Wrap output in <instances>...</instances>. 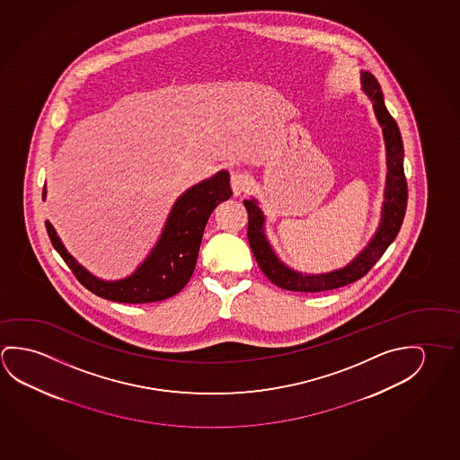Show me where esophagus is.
<instances>
[{
	"label": "esophagus",
	"mask_w": 460,
	"mask_h": 460,
	"mask_svg": "<svg viewBox=\"0 0 460 460\" xmlns=\"http://www.w3.org/2000/svg\"><path fill=\"white\" fill-rule=\"evenodd\" d=\"M230 183H232L234 197H238L248 189V175L240 172V171H234L230 175Z\"/></svg>",
	"instance_id": "obj_1"
}]
</instances>
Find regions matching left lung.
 <instances>
[{
    "label": "left lung",
    "instance_id": "obj_1",
    "mask_svg": "<svg viewBox=\"0 0 460 460\" xmlns=\"http://www.w3.org/2000/svg\"><path fill=\"white\" fill-rule=\"evenodd\" d=\"M361 84H363L361 88L365 91V94L371 99L374 113L384 131L388 172H386L385 195H384L385 201L382 206L379 228L372 236L369 244L347 267L329 271V273H320V275L292 270L286 263L279 261V257L275 254L270 243L267 240L265 228H263L265 216L262 209L257 206V199L254 198L244 199L249 216V246L252 249L255 261L259 263L263 275L269 278L273 285L279 286L286 291L321 292L350 285L371 270L374 263L379 261L386 248L394 243L402 228L406 206H408V183H406L404 168H402L404 150H402V134L394 117L386 110L379 83L374 78V75L361 72Z\"/></svg>",
    "mask_w": 460,
    "mask_h": 460
}]
</instances>
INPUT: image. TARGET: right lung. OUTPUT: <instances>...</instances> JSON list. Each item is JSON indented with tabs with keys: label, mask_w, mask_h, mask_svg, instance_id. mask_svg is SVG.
<instances>
[{
	"label": "right lung",
	"mask_w": 460,
	"mask_h": 460,
	"mask_svg": "<svg viewBox=\"0 0 460 460\" xmlns=\"http://www.w3.org/2000/svg\"><path fill=\"white\" fill-rule=\"evenodd\" d=\"M46 187L43 190V199ZM232 197L230 175L220 171L193 185L177 198L169 212L160 240L129 277L117 281H105L89 273L74 255L68 254L54 226L46 220V230L52 246L66 261L81 285L95 296L123 304H148L169 299L189 283L197 265L198 251L211 212Z\"/></svg>",
	"instance_id": "right-lung-1"
}]
</instances>
